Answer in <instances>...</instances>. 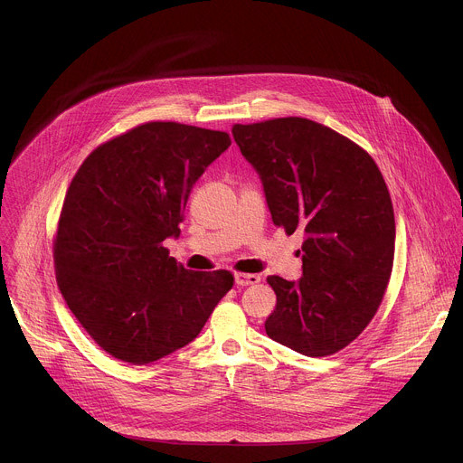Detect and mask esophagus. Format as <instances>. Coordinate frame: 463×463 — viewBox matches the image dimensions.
<instances>
[{
	"label": "esophagus",
	"instance_id": "1",
	"mask_svg": "<svg viewBox=\"0 0 463 463\" xmlns=\"http://www.w3.org/2000/svg\"><path fill=\"white\" fill-rule=\"evenodd\" d=\"M234 282H236V286H240V288L254 286V284L260 282V277H258V275H250V273H236V275H234Z\"/></svg>",
	"mask_w": 463,
	"mask_h": 463
}]
</instances>
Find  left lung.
<instances>
[{
    "label": "left lung",
    "mask_w": 463,
    "mask_h": 463,
    "mask_svg": "<svg viewBox=\"0 0 463 463\" xmlns=\"http://www.w3.org/2000/svg\"><path fill=\"white\" fill-rule=\"evenodd\" d=\"M273 223L304 232L302 279L268 277L277 307L268 335L307 357L332 355L373 318L393 263L395 222L375 161L332 128L302 117L234 124Z\"/></svg>",
    "instance_id": "8db88e82"
}]
</instances>
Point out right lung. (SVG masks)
Wrapping results in <instances>:
<instances>
[{"instance_id": "1", "label": "right lung", "mask_w": 463, "mask_h": 463, "mask_svg": "<svg viewBox=\"0 0 463 463\" xmlns=\"http://www.w3.org/2000/svg\"><path fill=\"white\" fill-rule=\"evenodd\" d=\"M231 146L225 131L146 122L93 150L58 220V288L109 355L148 364L192 343L232 288L229 271H188L179 236L194 183Z\"/></svg>"}]
</instances>
